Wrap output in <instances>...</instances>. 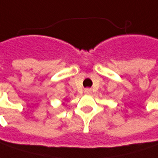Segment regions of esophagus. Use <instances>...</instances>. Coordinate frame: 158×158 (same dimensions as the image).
I'll return each instance as SVG.
<instances>
[{
  "label": "esophagus",
  "instance_id": "34e87169",
  "mask_svg": "<svg viewBox=\"0 0 158 158\" xmlns=\"http://www.w3.org/2000/svg\"><path fill=\"white\" fill-rule=\"evenodd\" d=\"M85 94H92V90L90 89V88H86V89H85Z\"/></svg>",
  "mask_w": 158,
  "mask_h": 158
}]
</instances>
